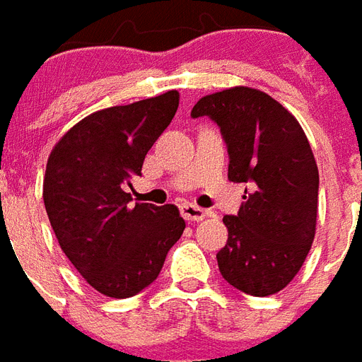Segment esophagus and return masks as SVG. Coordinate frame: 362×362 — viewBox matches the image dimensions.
<instances>
[{
    "mask_svg": "<svg viewBox=\"0 0 362 362\" xmlns=\"http://www.w3.org/2000/svg\"><path fill=\"white\" fill-rule=\"evenodd\" d=\"M181 216L187 219V221H202L204 217H208V211L198 208L194 204H183L181 206Z\"/></svg>",
    "mask_w": 362,
    "mask_h": 362,
    "instance_id": "1",
    "label": "esophagus"
}]
</instances>
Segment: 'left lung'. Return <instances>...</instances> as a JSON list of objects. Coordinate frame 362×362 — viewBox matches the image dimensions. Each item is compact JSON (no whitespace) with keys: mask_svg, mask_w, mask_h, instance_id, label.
<instances>
[{"mask_svg":"<svg viewBox=\"0 0 362 362\" xmlns=\"http://www.w3.org/2000/svg\"><path fill=\"white\" fill-rule=\"evenodd\" d=\"M192 118L216 122L229 152V179L248 183L236 216H225L217 252L223 279L244 294L286 288L305 262L317 227L319 168L298 119L259 89H223L198 100Z\"/></svg>","mask_w":362,"mask_h":362,"instance_id":"8db88e82","label":"left lung"}]
</instances>
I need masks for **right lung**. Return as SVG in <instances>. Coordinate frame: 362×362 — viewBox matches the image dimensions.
<instances>
[{
    "label": "right lung",
    "instance_id": "obj_1",
    "mask_svg": "<svg viewBox=\"0 0 362 362\" xmlns=\"http://www.w3.org/2000/svg\"><path fill=\"white\" fill-rule=\"evenodd\" d=\"M179 93L89 114L49 154L43 202L62 252L108 298H132L156 281L185 230L177 206L135 204L126 187L170 126Z\"/></svg>",
    "mask_w": 362,
    "mask_h": 362
}]
</instances>
